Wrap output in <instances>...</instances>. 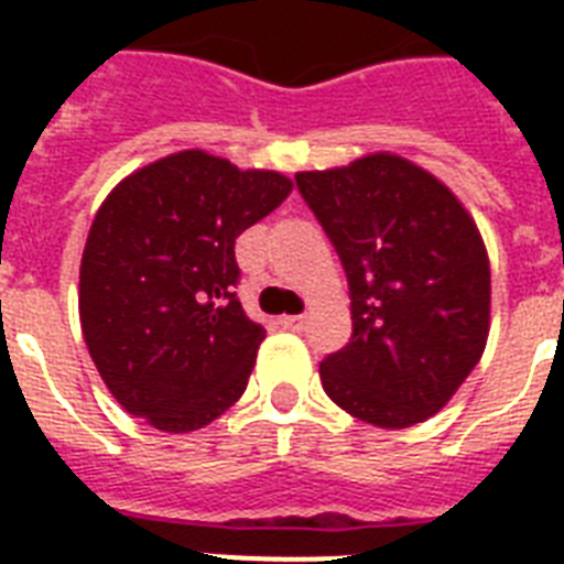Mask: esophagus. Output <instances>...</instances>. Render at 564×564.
<instances>
[{
	"label": "esophagus",
	"mask_w": 564,
	"mask_h": 564,
	"mask_svg": "<svg viewBox=\"0 0 564 564\" xmlns=\"http://www.w3.org/2000/svg\"><path fill=\"white\" fill-rule=\"evenodd\" d=\"M281 327H283V330H295V334H299V330H304V327H307V318H304V316H281Z\"/></svg>",
	"instance_id": "esophagus-1"
}]
</instances>
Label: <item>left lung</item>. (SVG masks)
I'll return each instance as SVG.
<instances>
[{
  "label": "left lung",
  "mask_w": 564,
  "mask_h": 564,
  "mask_svg": "<svg viewBox=\"0 0 564 564\" xmlns=\"http://www.w3.org/2000/svg\"><path fill=\"white\" fill-rule=\"evenodd\" d=\"M351 292V339L322 360L327 398L375 427L451 401L489 336L491 274L477 225L430 172L394 154L295 175Z\"/></svg>",
  "instance_id": "8db88e82"
}]
</instances>
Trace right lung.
Masks as SVG:
<instances>
[{
  "label": "right lung",
  "instance_id": "add662e5",
  "mask_svg": "<svg viewBox=\"0 0 564 564\" xmlns=\"http://www.w3.org/2000/svg\"><path fill=\"white\" fill-rule=\"evenodd\" d=\"M290 189L278 172L178 152L105 198L84 246L78 307L93 362L131 415L189 433L246 392L265 330L237 299L234 246Z\"/></svg>",
  "mask_w": 564,
  "mask_h": 564
}]
</instances>
